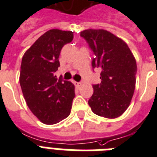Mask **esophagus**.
Here are the masks:
<instances>
[{
	"instance_id": "esophagus-1",
	"label": "esophagus",
	"mask_w": 157,
	"mask_h": 157,
	"mask_svg": "<svg viewBox=\"0 0 157 157\" xmlns=\"http://www.w3.org/2000/svg\"><path fill=\"white\" fill-rule=\"evenodd\" d=\"M81 84H82V83H81V82H75V85H76V86H77L78 87L81 86Z\"/></svg>"
}]
</instances>
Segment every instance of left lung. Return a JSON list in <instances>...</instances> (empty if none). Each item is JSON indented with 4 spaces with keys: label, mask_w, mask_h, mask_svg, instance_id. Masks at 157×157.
Listing matches in <instances>:
<instances>
[{
    "label": "left lung",
    "mask_w": 157,
    "mask_h": 157,
    "mask_svg": "<svg viewBox=\"0 0 157 157\" xmlns=\"http://www.w3.org/2000/svg\"><path fill=\"white\" fill-rule=\"evenodd\" d=\"M93 52L92 68L101 69L100 83L92 85L88 104L92 112L106 118L121 116L129 107L135 88L137 65L132 52L121 39L103 29L80 33Z\"/></svg>",
    "instance_id": "obj_1"
}]
</instances>
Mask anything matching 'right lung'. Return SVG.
Here are the masks:
<instances>
[{"label":"right lung","instance_id":"1","mask_svg":"<svg viewBox=\"0 0 157 157\" xmlns=\"http://www.w3.org/2000/svg\"><path fill=\"white\" fill-rule=\"evenodd\" d=\"M74 38L72 31L52 29L45 32L25 52L19 82L27 105L44 124H56L71 113L75 86L54 73L60 66L64 45Z\"/></svg>","mask_w":157,"mask_h":157}]
</instances>
